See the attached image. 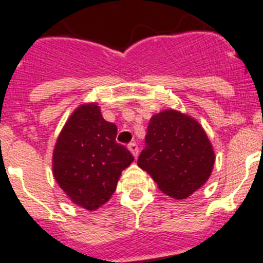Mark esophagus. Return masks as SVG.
<instances>
[{
    "instance_id": "34e87169",
    "label": "esophagus",
    "mask_w": 263,
    "mask_h": 263,
    "mask_svg": "<svg viewBox=\"0 0 263 263\" xmlns=\"http://www.w3.org/2000/svg\"><path fill=\"white\" fill-rule=\"evenodd\" d=\"M128 149L131 151V153L134 154V157L136 158L139 156V146H137L136 143H129L128 144Z\"/></svg>"
}]
</instances>
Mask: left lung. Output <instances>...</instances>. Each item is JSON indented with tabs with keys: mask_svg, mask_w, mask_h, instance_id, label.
Here are the masks:
<instances>
[{
	"mask_svg": "<svg viewBox=\"0 0 263 263\" xmlns=\"http://www.w3.org/2000/svg\"><path fill=\"white\" fill-rule=\"evenodd\" d=\"M214 152L202 127L175 110L154 115L149 122L139 167L158 188L174 198H187L206 183L214 165Z\"/></svg>",
	"mask_w": 263,
	"mask_h": 263,
	"instance_id": "left-lung-1",
	"label": "left lung"
}]
</instances>
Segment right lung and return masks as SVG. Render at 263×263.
Returning a JSON list of instances; mask_svg holds the SVG:
<instances>
[{
	"mask_svg": "<svg viewBox=\"0 0 263 263\" xmlns=\"http://www.w3.org/2000/svg\"><path fill=\"white\" fill-rule=\"evenodd\" d=\"M118 128L102 118L96 104L82 105L71 115L53 153L54 178L66 195L84 209L104 205L118 179L134 161L131 152L117 143Z\"/></svg>",
	"mask_w": 263,
	"mask_h": 263,
	"instance_id": "right-lung-1",
	"label": "right lung"
}]
</instances>
